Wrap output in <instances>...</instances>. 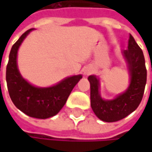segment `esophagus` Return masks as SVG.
Masks as SVG:
<instances>
[{
	"mask_svg": "<svg viewBox=\"0 0 152 152\" xmlns=\"http://www.w3.org/2000/svg\"><path fill=\"white\" fill-rule=\"evenodd\" d=\"M91 73H92V69H91V68H87L85 72V73L86 75H89V74H91Z\"/></svg>",
	"mask_w": 152,
	"mask_h": 152,
	"instance_id": "obj_1",
	"label": "esophagus"
}]
</instances>
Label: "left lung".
Listing matches in <instances>:
<instances>
[{
	"instance_id": "obj_1",
	"label": "left lung",
	"mask_w": 152,
	"mask_h": 152,
	"mask_svg": "<svg viewBox=\"0 0 152 152\" xmlns=\"http://www.w3.org/2000/svg\"><path fill=\"white\" fill-rule=\"evenodd\" d=\"M129 63L131 81L128 90L112 101L103 100L99 93V80L94 75L88 79L91 83V105L93 112L104 122H117L126 118L139 107L143 98L146 84V67L142 50L129 34V46L124 50Z\"/></svg>"
}]
</instances>
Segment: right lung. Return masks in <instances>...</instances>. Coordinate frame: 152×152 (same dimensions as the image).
I'll return each instance as SVG.
<instances>
[{"label":"right lung","mask_w":152,"mask_h":152,"mask_svg":"<svg viewBox=\"0 0 152 152\" xmlns=\"http://www.w3.org/2000/svg\"><path fill=\"white\" fill-rule=\"evenodd\" d=\"M32 29L23 33L12 45L7 66L6 79L9 96L15 106L29 117L45 119L59 113L73 87L82 79V75L67 78L49 88L34 87L23 79L17 66V54L21 43Z\"/></svg>","instance_id":"add662e5"}]
</instances>
